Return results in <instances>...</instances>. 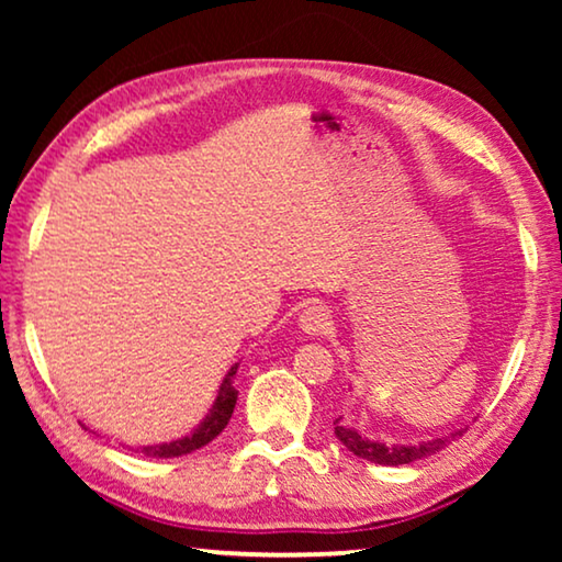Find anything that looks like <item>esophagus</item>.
I'll return each mask as SVG.
<instances>
[{
	"instance_id": "1",
	"label": "esophagus",
	"mask_w": 562,
	"mask_h": 562,
	"mask_svg": "<svg viewBox=\"0 0 562 562\" xmlns=\"http://www.w3.org/2000/svg\"><path fill=\"white\" fill-rule=\"evenodd\" d=\"M333 319H329V312L322 304H310L304 306L302 314H299V329L304 335H325Z\"/></svg>"
}]
</instances>
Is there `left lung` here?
<instances>
[{
  "label": "left lung",
  "instance_id": "8db88e82",
  "mask_svg": "<svg viewBox=\"0 0 562 562\" xmlns=\"http://www.w3.org/2000/svg\"><path fill=\"white\" fill-rule=\"evenodd\" d=\"M465 429H468V425L460 429H452L450 435L432 437V440L419 442V445H386L379 440H368V437L360 435L356 427H342L340 422H335L337 440H340L345 448L352 452V456L371 460V463H379V465H406V463H414V460L435 456V452L448 448V445L456 440V437L463 435Z\"/></svg>",
  "mask_w": 562,
  "mask_h": 562
}]
</instances>
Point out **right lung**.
I'll return each instance as SVG.
<instances>
[{
  "label": "right lung",
  "instance_id": "obj_1",
  "mask_svg": "<svg viewBox=\"0 0 562 562\" xmlns=\"http://www.w3.org/2000/svg\"><path fill=\"white\" fill-rule=\"evenodd\" d=\"M235 373H237V363L229 368L225 379H222L217 398H214L210 414L199 422V427L194 429V432L183 435V437H179V440H171V442L143 445V448H137V452H143V456H148V458H179V456H187V452L204 448V445H210L214 437H217L222 429L227 427V422L235 412V404H237V389L233 386Z\"/></svg>",
  "mask_w": 562,
  "mask_h": 562
}]
</instances>
